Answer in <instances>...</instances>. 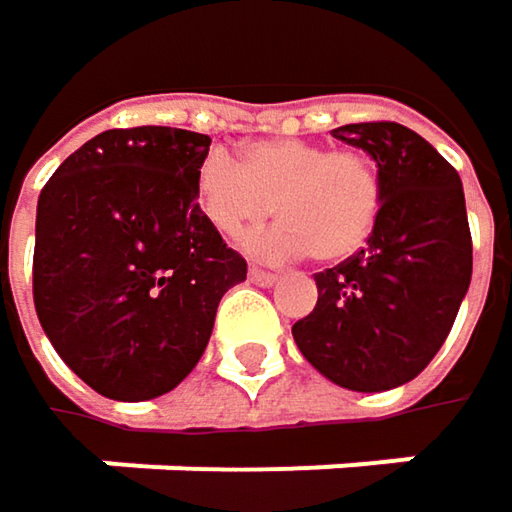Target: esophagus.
I'll return each instance as SVG.
<instances>
[{"label":"esophagus","instance_id":"1","mask_svg":"<svg viewBox=\"0 0 512 512\" xmlns=\"http://www.w3.org/2000/svg\"><path fill=\"white\" fill-rule=\"evenodd\" d=\"M250 280L256 283V286H274L280 277L277 274H271V271H265V268H250Z\"/></svg>","mask_w":512,"mask_h":512}]
</instances>
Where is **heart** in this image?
<instances>
[{
	"label": "heart",
	"instance_id": "1",
	"mask_svg": "<svg viewBox=\"0 0 512 512\" xmlns=\"http://www.w3.org/2000/svg\"><path fill=\"white\" fill-rule=\"evenodd\" d=\"M206 221L226 238L262 224L277 203L283 221L244 238L259 259L345 262L368 241L380 215V179L353 150H327L303 138H268L235 159L209 150L194 173Z\"/></svg>",
	"mask_w": 512,
	"mask_h": 512
}]
</instances>
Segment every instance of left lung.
Wrapping results in <instances>:
<instances>
[{"mask_svg": "<svg viewBox=\"0 0 512 512\" xmlns=\"http://www.w3.org/2000/svg\"><path fill=\"white\" fill-rule=\"evenodd\" d=\"M333 138L374 159L380 215L356 256L315 274L318 303L291 336L336 386L386 392L427 368L472 283L463 182L401 123H348Z\"/></svg>", "mask_w": 512, "mask_h": 512, "instance_id": "8db88e82", "label": "left lung"}]
</instances>
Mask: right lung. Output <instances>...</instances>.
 <instances>
[{"instance_id":"right-lung-1","label":"right lung","mask_w":512,"mask_h":512,"mask_svg":"<svg viewBox=\"0 0 512 512\" xmlns=\"http://www.w3.org/2000/svg\"><path fill=\"white\" fill-rule=\"evenodd\" d=\"M212 138L108 129L61 161L37 200L34 309L58 356L111 401L176 389L209 345L247 262L206 221L194 173Z\"/></svg>"}]
</instances>
